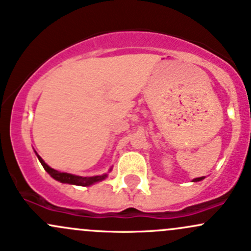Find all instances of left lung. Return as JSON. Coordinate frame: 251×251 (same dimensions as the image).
I'll return each mask as SVG.
<instances>
[{"label": "left lung", "instance_id": "1", "mask_svg": "<svg viewBox=\"0 0 251 251\" xmlns=\"http://www.w3.org/2000/svg\"><path fill=\"white\" fill-rule=\"evenodd\" d=\"M204 178V176L203 177H197V178H194L193 179V182H198V181H201V179Z\"/></svg>", "mask_w": 251, "mask_h": 251}]
</instances>
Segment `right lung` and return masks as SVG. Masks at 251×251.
<instances>
[{
    "mask_svg": "<svg viewBox=\"0 0 251 251\" xmlns=\"http://www.w3.org/2000/svg\"><path fill=\"white\" fill-rule=\"evenodd\" d=\"M37 158H39L40 163L44 166L45 170L50 175V177H53L57 181L62 182V183H69V184H76V186H91V184L96 183V182H100L102 179H104L107 177V174L102 175V176H92V177H82V176H76V175L67 174V173H60V171L54 170V169L50 168L44 160H42L41 156L36 153Z\"/></svg>",
    "mask_w": 251,
    "mask_h": 251,
    "instance_id": "right-lung-1",
    "label": "right lung"
}]
</instances>
